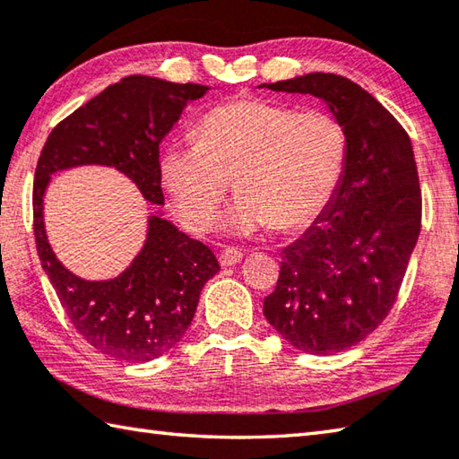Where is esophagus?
<instances>
[{"label":"esophagus","mask_w":459,"mask_h":459,"mask_svg":"<svg viewBox=\"0 0 459 459\" xmlns=\"http://www.w3.org/2000/svg\"><path fill=\"white\" fill-rule=\"evenodd\" d=\"M240 261H243V253H240V248H235V247L224 248L222 255H221V263L224 266H235Z\"/></svg>","instance_id":"34e87169"}]
</instances>
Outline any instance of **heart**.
Instances as JSON below:
<instances>
[{
    "label": "heart",
    "instance_id": "1",
    "mask_svg": "<svg viewBox=\"0 0 459 459\" xmlns=\"http://www.w3.org/2000/svg\"><path fill=\"white\" fill-rule=\"evenodd\" d=\"M196 143H170L160 178L185 227L204 232L235 178L240 195L222 227L238 235L295 230L325 212L343 180L347 136L327 112H299L273 100L243 98L198 120Z\"/></svg>",
    "mask_w": 459,
    "mask_h": 459
}]
</instances>
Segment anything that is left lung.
I'll list each match as a JSON object with an SVG mask.
<instances>
[{
    "instance_id": "obj_1",
    "label": "left lung",
    "mask_w": 459,
    "mask_h": 459,
    "mask_svg": "<svg viewBox=\"0 0 459 459\" xmlns=\"http://www.w3.org/2000/svg\"><path fill=\"white\" fill-rule=\"evenodd\" d=\"M258 88L319 98L345 128L337 195L282 251L277 287L263 305L266 321L299 351H345L385 319L418 243L421 190L411 140L369 91L337 74Z\"/></svg>"
}]
</instances>
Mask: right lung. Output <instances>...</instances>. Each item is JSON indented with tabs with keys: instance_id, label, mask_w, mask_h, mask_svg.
<instances>
[{
	"instance_id": "right-lung-1",
	"label": "right lung",
	"mask_w": 459,
	"mask_h": 459,
	"mask_svg": "<svg viewBox=\"0 0 459 459\" xmlns=\"http://www.w3.org/2000/svg\"><path fill=\"white\" fill-rule=\"evenodd\" d=\"M208 86L128 76L108 86L49 132L33 180V235L41 266L76 331L118 361L158 359L178 343L208 279L221 271L214 253L178 230L162 212L148 219L144 247L118 277L86 281L57 261L44 227L52 174L76 166H112L148 203L162 206L160 143Z\"/></svg>"
}]
</instances>
